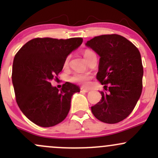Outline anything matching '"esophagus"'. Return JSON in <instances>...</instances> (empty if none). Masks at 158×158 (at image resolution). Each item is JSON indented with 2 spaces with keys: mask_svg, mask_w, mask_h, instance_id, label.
Masks as SVG:
<instances>
[{
  "mask_svg": "<svg viewBox=\"0 0 158 158\" xmlns=\"http://www.w3.org/2000/svg\"><path fill=\"white\" fill-rule=\"evenodd\" d=\"M80 91H81V92H89L88 89H83V88H81Z\"/></svg>",
  "mask_w": 158,
  "mask_h": 158,
  "instance_id": "34e87169",
  "label": "esophagus"
}]
</instances>
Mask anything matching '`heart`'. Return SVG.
Instances as JSON below:
<instances>
[{
  "label": "heart",
  "instance_id": "obj_1",
  "mask_svg": "<svg viewBox=\"0 0 158 158\" xmlns=\"http://www.w3.org/2000/svg\"><path fill=\"white\" fill-rule=\"evenodd\" d=\"M91 52H92V51L90 50L84 51V53H83L84 57H85V56L88 55L89 53H90ZM69 57H67V58L66 59V60H65L64 62L65 66H67L68 63H69ZM69 79L71 82H75V83L79 84V85H83V86H87L89 83V79H90V77H89V76H88V75L82 74V73H76V74H74L73 76H72Z\"/></svg>",
  "mask_w": 158,
  "mask_h": 158
}]
</instances>
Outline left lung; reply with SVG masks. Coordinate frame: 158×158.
Segmentation results:
<instances>
[{
	"label": "left lung",
	"instance_id": "left-lung-1",
	"mask_svg": "<svg viewBox=\"0 0 158 158\" xmlns=\"http://www.w3.org/2000/svg\"><path fill=\"white\" fill-rule=\"evenodd\" d=\"M85 46L99 56L96 78L108 89L101 92L102 99L91 107L92 114L105 123H118L131 114L141 96V54L131 42L117 34L95 36Z\"/></svg>",
	"mask_w": 158,
	"mask_h": 158
}]
</instances>
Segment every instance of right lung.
I'll list each match as a JSON object with an SVG mask.
<instances>
[{
  "mask_svg": "<svg viewBox=\"0 0 158 158\" xmlns=\"http://www.w3.org/2000/svg\"><path fill=\"white\" fill-rule=\"evenodd\" d=\"M82 43L80 37L35 38L14 56L12 82L16 101L23 114L36 125L52 127L67 116L72 96L80 92V88L66 82L58 89L50 81L63 70L66 59Z\"/></svg>",
  "mask_w": 158,
  "mask_h": 158,
  "instance_id": "add662e5",
  "label": "right lung"
}]
</instances>
